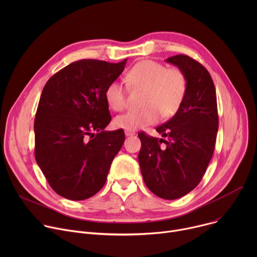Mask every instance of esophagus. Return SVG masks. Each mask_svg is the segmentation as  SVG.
Instances as JSON below:
<instances>
[{"mask_svg": "<svg viewBox=\"0 0 257 257\" xmlns=\"http://www.w3.org/2000/svg\"><path fill=\"white\" fill-rule=\"evenodd\" d=\"M125 135H126V136H133V135H135V132H134V131H128V130H126V131H125Z\"/></svg>", "mask_w": 257, "mask_h": 257, "instance_id": "esophagus-1", "label": "esophagus"}]
</instances>
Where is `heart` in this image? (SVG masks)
Segmentation results:
<instances>
[{
  "instance_id": "b5f03b06",
  "label": "heart",
  "mask_w": 257,
  "mask_h": 257,
  "mask_svg": "<svg viewBox=\"0 0 257 257\" xmlns=\"http://www.w3.org/2000/svg\"><path fill=\"white\" fill-rule=\"evenodd\" d=\"M126 80L134 88L144 89L139 111H129L115 118L118 128L134 131L155 124L163 118L174 116L184 99L187 82L178 69H168L161 63L144 60L135 64L127 73ZM107 105L114 111H122L126 105V92L122 82H109L104 90Z\"/></svg>"
}]
</instances>
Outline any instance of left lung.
<instances>
[{
  "mask_svg": "<svg viewBox=\"0 0 257 257\" xmlns=\"http://www.w3.org/2000/svg\"><path fill=\"white\" fill-rule=\"evenodd\" d=\"M166 62L184 74L186 93L174 117L156 129L166 140L144 132L138 134V162L148 188L157 196L172 200L186 195L201 181L214 151L218 116L208 71L186 55L168 58Z\"/></svg>",
  "mask_w": 257,
  "mask_h": 257,
  "instance_id": "8db88e82",
  "label": "left lung"
}]
</instances>
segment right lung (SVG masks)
<instances>
[{
	"mask_svg": "<svg viewBox=\"0 0 257 257\" xmlns=\"http://www.w3.org/2000/svg\"><path fill=\"white\" fill-rule=\"evenodd\" d=\"M126 62L71 63L43 89L34 120L35 161L62 197L84 200L104 185L125 140L123 130L104 131L112 119L104 90Z\"/></svg>",
	"mask_w": 257,
	"mask_h": 257,
	"instance_id": "add662e5",
	"label": "right lung"
}]
</instances>
